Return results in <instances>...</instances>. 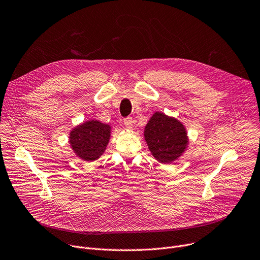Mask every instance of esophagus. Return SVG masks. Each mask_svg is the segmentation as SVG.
<instances>
[{
  "instance_id": "1",
  "label": "esophagus",
  "mask_w": 260,
  "mask_h": 260,
  "mask_svg": "<svg viewBox=\"0 0 260 260\" xmlns=\"http://www.w3.org/2000/svg\"><path fill=\"white\" fill-rule=\"evenodd\" d=\"M124 123H125V125L128 127V128H133V118L132 117H126V118H124Z\"/></svg>"
}]
</instances>
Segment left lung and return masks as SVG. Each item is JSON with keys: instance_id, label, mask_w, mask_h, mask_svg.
Returning a JSON list of instances; mask_svg holds the SVG:
<instances>
[{"instance_id": "left-lung-1", "label": "left lung", "mask_w": 260, "mask_h": 260, "mask_svg": "<svg viewBox=\"0 0 260 260\" xmlns=\"http://www.w3.org/2000/svg\"><path fill=\"white\" fill-rule=\"evenodd\" d=\"M149 151L162 163L179 158L187 145L186 132L182 123L162 113H155L144 129Z\"/></svg>"}]
</instances>
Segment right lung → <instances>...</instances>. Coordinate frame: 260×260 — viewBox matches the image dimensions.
<instances>
[{
    "label": "right lung",
    "mask_w": 260,
    "mask_h": 260,
    "mask_svg": "<svg viewBox=\"0 0 260 260\" xmlns=\"http://www.w3.org/2000/svg\"><path fill=\"white\" fill-rule=\"evenodd\" d=\"M109 137L111 126L91 120L72 131L70 142L77 156L85 161H93L105 151Z\"/></svg>",
    "instance_id": "right-lung-1"
}]
</instances>
